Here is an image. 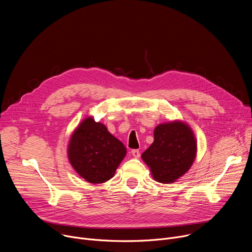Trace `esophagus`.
<instances>
[{
  "instance_id": "obj_1",
  "label": "esophagus",
  "mask_w": 252,
  "mask_h": 252,
  "mask_svg": "<svg viewBox=\"0 0 252 252\" xmlns=\"http://www.w3.org/2000/svg\"><path fill=\"white\" fill-rule=\"evenodd\" d=\"M131 155H132V157L135 158H138L140 157V154H139V151H138V150H132V151H131Z\"/></svg>"
}]
</instances>
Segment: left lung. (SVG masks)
Returning <instances> with one entry per match:
<instances>
[{"instance_id":"1","label":"left lung","mask_w":252,"mask_h":252,"mask_svg":"<svg viewBox=\"0 0 252 252\" xmlns=\"http://www.w3.org/2000/svg\"><path fill=\"white\" fill-rule=\"evenodd\" d=\"M154 142L141 155L155 181L175 183L191 167L197 152L195 135L182 121L159 124L154 131Z\"/></svg>"}]
</instances>
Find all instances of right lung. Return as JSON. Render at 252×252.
I'll return each instance as SVG.
<instances>
[{"label": "right lung", "instance_id": "add662e5", "mask_svg": "<svg viewBox=\"0 0 252 252\" xmlns=\"http://www.w3.org/2000/svg\"><path fill=\"white\" fill-rule=\"evenodd\" d=\"M126 155L124 143L92 117L77 126L67 145L69 163L91 184H102L111 179Z\"/></svg>", "mask_w": 252, "mask_h": 252}]
</instances>
